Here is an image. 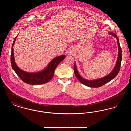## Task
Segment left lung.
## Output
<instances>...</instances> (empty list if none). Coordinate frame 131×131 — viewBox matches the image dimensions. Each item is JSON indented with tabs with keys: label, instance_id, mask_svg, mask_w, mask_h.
Segmentation results:
<instances>
[{
	"label": "left lung",
	"instance_id": "obj_1",
	"mask_svg": "<svg viewBox=\"0 0 131 131\" xmlns=\"http://www.w3.org/2000/svg\"><path fill=\"white\" fill-rule=\"evenodd\" d=\"M110 34L112 35L113 37L116 38L117 40V44H118V58L117 60L116 63V65L114 67V69H113L112 72H111L108 75H106L105 77L101 78L99 79L94 80H85L80 75L78 70L77 69V67L75 66V64H74V73H75V75L76 78L78 79V80L82 83L83 84L86 85L88 87H99L103 86L105 84L108 82L109 81H111L115 78L117 74H118L120 69V66H121V62L122 60V50L120 47V45L119 44V39L117 35L113 32H110Z\"/></svg>",
	"mask_w": 131,
	"mask_h": 131
}]
</instances>
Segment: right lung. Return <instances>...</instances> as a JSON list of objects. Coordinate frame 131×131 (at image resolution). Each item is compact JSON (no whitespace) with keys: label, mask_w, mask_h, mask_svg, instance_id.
I'll return each mask as SVG.
<instances>
[{"label":"right lung","mask_w":131,"mask_h":131,"mask_svg":"<svg viewBox=\"0 0 131 131\" xmlns=\"http://www.w3.org/2000/svg\"><path fill=\"white\" fill-rule=\"evenodd\" d=\"M17 36L18 35L14 40L11 50V63L14 71L23 81L29 84H42L50 81L54 75L55 69L56 68L57 65L65 58V56L62 55L55 57L49 63L47 67L41 71L36 73L26 72L19 68L15 62L13 46L15 44Z\"/></svg>","instance_id":"obj_1"}]
</instances>
